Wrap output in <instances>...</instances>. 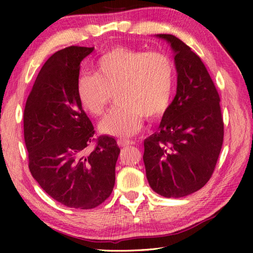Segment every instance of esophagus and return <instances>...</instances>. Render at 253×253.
<instances>
[{
    "label": "esophagus",
    "instance_id": "34e87169",
    "mask_svg": "<svg viewBox=\"0 0 253 253\" xmlns=\"http://www.w3.org/2000/svg\"><path fill=\"white\" fill-rule=\"evenodd\" d=\"M117 143H118V145H119L120 148H126V147H128V145H131L132 141L126 140V139H118Z\"/></svg>",
    "mask_w": 253,
    "mask_h": 253
}]
</instances>
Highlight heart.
Wrapping results in <instances>:
<instances>
[{"label": "heart", "instance_id": "1", "mask_svg": "<svg viewBox=\"0 0 253 253\" xmlns=\"http://www.w3.org/2000/svg\"><path fill=\"white\" fill-rule=\"evenodd\" d=\"M94 75L78 77L77 96L82 109L101 116L111 95L118 106L99 124V131L131 137L140 131L143 117L157 119L168 111L174 88V65L165 53L114 47L97 60Z\"/></svg>", "mask_w": 253, "mask_h": 253}]
</instances>
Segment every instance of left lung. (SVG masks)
Returning a JSON list of instances; mask_svg holds the SVG:
<instances>
[{
	"label": "left lung",
	"instance_id": "8db88e82",
	"mask_svg": "<svg viewBox=\"0 0 253 253\" xmlns=\"http://www.w3.org/2000/svg\"><path fill=\"white\" fill-rule=\"evenodd\" d=\"M155 37L174 53L177 87L158 129L144 139L143 162L153 191L178 198L210 179L223 145L224 124L218 93L201 58L178 38Z\"/></svg>",
	"mask_w": 253,
	"mask_h": 253
}]
</instances>
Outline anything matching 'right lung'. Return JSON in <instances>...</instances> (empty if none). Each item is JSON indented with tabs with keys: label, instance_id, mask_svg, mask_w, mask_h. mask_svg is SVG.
<instances>
[{
	"label": "right lung",
	"instance_id": "add662e5",
	"mask_svg": "<svg viewBox=\"0 0 253 253\" xmlns=\"http://www.w3.org/2000/svg\"><path fill=\"white\" fill-rule=\"evenodd\" d=\"M94 47L70 46L45 62L27 98L24 139L29 170L53 200L76 209H93L108 198L115 185L120 149L110 136L95 134L77 96L81 61Z\"/></svg>",
	"mask_w": 253,
	"mask_h": 253
}]
</instances>
